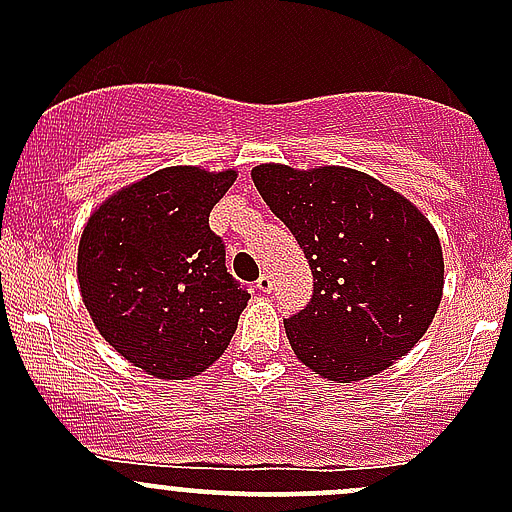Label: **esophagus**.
Masks as SVG:
<instances>
[{"label": "esophagus", "mask_w": 512, "mask_h": 512, "mask_svg": "<svg viewBox=\"0 0 512 512\" xmlns=\"http://www.w3.org/2000/svg\"><path fill=\"white\" fill-rule=\"evenodd\" d=\"M255 289H257V292H262V294L270 292V289H272V277L270 275H260V277H257Z\"/></svg>", "instance_id": "obj_1"}]
</instances>
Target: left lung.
Instances as JSON below:
<instances>
[{
  "label": "left lung",
  "instance_id": "1",
  "mask_svg": "<svg viewBox=\"0 0 512 512\" xmlns=\"http://www.w3.org/2000/svg\"><path fill=\"white\" fill-rule=\"evenodd\" d=\"M252 183L314 277L309 304L285 322L297 359L322 379L354 384L409 354L443 294L441 240L426 215L344 165L262 163Z\"/></svg>",
  "mask_w": 512,
  "mask_h": 512
}]
</instances>
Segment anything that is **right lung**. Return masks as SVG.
I'll use <instances>...</instances> for the list:
<instances>
[{
  "mask_svg": "<svg viewBox=\"0 0 512 512\" xmlns=\"http://www.w3.org/2000/svg\"><path fill=\"white\" fill-rule=\"evenodd\" d=\"M237 170L170 165L108 195L81 232V299L101 337L156 379L223 356L250 294L225 267L208 218Z\"/></svg>",
  "mask_w": 512,
  "mask_h": 512,
  "instance_id": "1",
  "label": "right lung"
}]
</instances>
